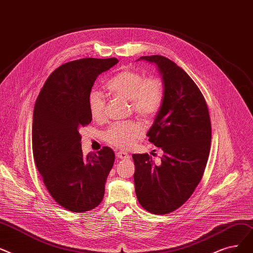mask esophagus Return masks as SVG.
Returning a JSON list of instances; mask_svg holds the SVG:
<instances>
[{
    "mask_svg": "<svg viewBox=\"0 0 253 253\" xmlns=\"http://www.w3.org/2000/svg\"><path fill=\"white\" fill-rule=\"evenodd\" d=\"M129 158V155L125 151H117L116 152V159L117 160H126Z\"/></svg>",
    "mask_w": 253,
    "mask_h": 253,
    "instance_id": "34e87169",
    "label": "esophagus"
}]
</instances>
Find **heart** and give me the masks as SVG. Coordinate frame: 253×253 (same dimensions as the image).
Segmentation results:
<instances>
[{
  "mask_svg": "<svg viewBox=\"0 0 253 253\" xmlns=\"http://www.w3.org/2000/svg\"><path fill=\"white\" fill-rule=\"evenodd\" d=\"M106 88L115 97L130 101L134 114L148 123L159 112L164 100V85L159 78H146L139 72L124 70L113 76ZM88 109L93 119H102L105 115V100L98 90L88 94ZM144 129L139 124L112 126L105 133V140L111 145L127 149L143 137Z\"/></svg>",
  "mask_w": 253,
  "mask_h": 253,
  "instance_id": "b5f03b06",
  "label": "heart"
}]
</instances>
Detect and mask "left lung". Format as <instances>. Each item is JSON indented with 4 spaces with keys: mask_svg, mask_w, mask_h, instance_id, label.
Here are the masks:
<instances>
[{
    "mask_svg": "<svg viewBox=\"0 0 253 253\" xmlns=\"http://www.w3.org/2000/svg\"><path fill=\"white\" fill-rule=\"evenodd\" d=\"M163 79L164 100L147 137L162 148L159 165L147 153L133 154L135 190L140 205L153 214L181 207L203 177L211 145L205 99L186 72L162 55L141 56Z\"/></svg>",
    "mask_w": 253,
    "mask_h": 253,
    "instance_id": "left-lung-1",
    "label": "left lung"
}]
</instances>
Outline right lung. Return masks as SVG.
Instances as JSON below:
<instances>
[{
    "label": "right lung",
    "mask_w": 253,
    "mask_h": 253,
    "mask_svg": "<svg viewBox=\"0 0 253 253\" xmlns=\"http://www.w3.org/2000/svg\"><path fill=\"white\" fill-rule=\"evenodd\" d=\"M118 63L111 58H81L48 77L36 101L32 143L34 160L54 201L81 213L100 205L115 154L110 147L84 156L81 127L90 124L88 94L97 77Z\"/></svg>",
    "instance_id": "right-lung-1"
}]
</instances>
